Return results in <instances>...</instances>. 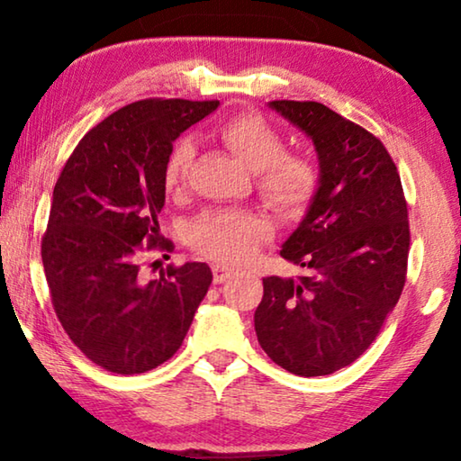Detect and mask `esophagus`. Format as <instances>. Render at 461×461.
I'll use <instances>...</instances> for the list:
<instances>
[{"instance_id": "esophagus-1", "label": "esophagus", "mask_w": 461, "mask_h": 461, "mask_svg": "<svg viewBox=\"0 0 461 461\" xmlns=\"http://www.w3.org/2000/svg\"><path fill=\"white\" fill-rule=\"evenodd\" d=\"M212 270H213V283L215 285L223 283V280H228L233 275V268L225 267V264H213Z\"/></svg>"}]
</instances>
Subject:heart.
Here are the masks:
<instances>
[{"label":"heart","mask_w":461,"mask_h":461,"mask_svg":"<svg viewBox=\"0 0 461 461\" xmlns=\"http://www.w3.org/2000/svg\"><path fill=\"white\" fill-rule=\"evenodd\" d=\"M215 136L256 170L258 191L272 207L285 213L305 209L317 191V168L305 156L285 152V138L258 113H238L221 122ZM194 158L189 138L178 140L165 167L168 193L183 191ZM270 236V223L264 217L240 209H213L193 221L189 244L207 258L240 264L254 256L260 241Z\"/></svg>","instance_id":"1"}]
</instances>
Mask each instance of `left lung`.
Here are the masks:
<instances>
[{
	"label": "left lung",
	"mask_w": 461,
	"mask_h": 461,
	"mask_svg": "<svg viewBox=\"0 0 461 461\" xmlns=\"http://www.w3.org/2000/svg\"><path fill=\"white\" fill-rule=\"evenodd\" d=\"M311 138L319 183L280 249L305 276L262 280L254 313L264 352L296 376L356 362L399 303L409 258V213L399 170L376 136L317 101H270Z\"/></svg>",
	"instance_id": "left-lung-1"
}]
</instances>
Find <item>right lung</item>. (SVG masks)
Returning a JSON list of instances; mask_svg holds the SVG:
<instances>
[{"label": "right lung", "instance_id": "obj_1", "mask_svg": "<svg viewBox=\"0 0 461 461\" xmlns=\"http://www.w3.org/2000/svg\"><path fill=\"white\" fill-rule=\"evenodd\" d=\"M220 101L142 99L113 112L68 156L52 191L42 264L62 330L93 364L142 374L173 357L212 285L205 262L144 280L160 236L165 167L173 142Z\"/></svg>", "mask_w": 461, "mask_h": 461}]
</instances>
